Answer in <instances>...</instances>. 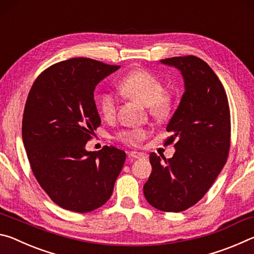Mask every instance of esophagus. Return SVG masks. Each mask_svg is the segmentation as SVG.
<instances>
[{
	"label": "esophagus",
	"instance_id": "esophagus-1",
	"mask_svg": "<svg viewBox=\"0 0 254 254\" xmlns=\"http://www.w3.org/2000/svg\"><path fill=\"white\" fill-rule=\"evenodd\" d=\"M130 157L133 159H145L147 158V154L143 152H137V151H132L130 153Z\"/></svg>",
	"mask_w": 254,
	"mask_h": 254
}]
</instances>
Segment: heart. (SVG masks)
Returning a JSON list of instances; mask_svg holds the SVG:
<instances>
[{"mask_svg": "<svg viewBox=\"0 0 254 254\" xmlns=\"http://www.w3.org/2000/svg\"><path fill=\"white\" fill-rule=\"evenodd\" d=\"M119 91L133 100L147 105L150 114L157 119L168 117L171 109L170 100L163 95L165 88L156 76L147 70H134L120 80ZM117 100L112 93H104L100 98V110L103 117L111 119L115 114ZM147 136V130L142 127H127L118 132L117 137L121 142L132 147L139 145Z\"/></svg>", "mask_w": 254, "mask_h": 254, "instance_id": "b5f03b06", "label": "heart"}]
</instances>
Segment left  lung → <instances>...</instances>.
<instances>
[{
	"mask_svg": "<svg viewBox=\"0 0 254 254\" xmlns=\"http://www.w3.org/2000/svg\"><path fill=\"white\" fill-rule=\"evenodd\" d=\"M184 79L185 93L167 124L175 141L173 158L150 153L151 175L144 184L148 203L162 212H183L203 198L224 167L230 150L231 120L222 83L195 56L162 59Z\"/></svg>",
	"mask_w": 254,
	"mask_h": 254,
	"instance_id": "left-lung-1",
	"label": "left lung"
}]
</instances>
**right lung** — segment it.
<instances>
[{
  "mask_svg": "<svg viewBox=\"0 0 254 254\" xmlns=\"http://www.w3.org/2000/svg\"><path fill=\"white\" fill-rule=\"evenodd\" d=\"M120 66L89 58L55 64L34 81L25 103L22 139L34 177L54 203L77 213L104 205L127 154L114 147L87 151L101 124L94 91Z\"/></svg>",
  "mask_w": 254,
  "mask_h": 254,
  "instance_id": "add662e5",
  "label": "right lung"
}]
</instances>
